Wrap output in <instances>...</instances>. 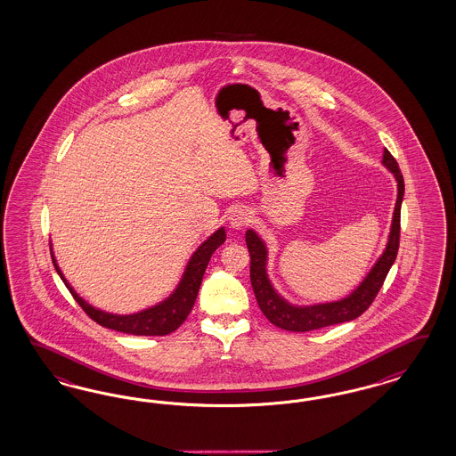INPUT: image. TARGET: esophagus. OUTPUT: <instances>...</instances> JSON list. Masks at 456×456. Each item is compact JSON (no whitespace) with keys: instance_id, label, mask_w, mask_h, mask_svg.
<instances>
[{"instance_id":"esophagus-1","label":"esophagus","mask_w":456,"mask_h":456,"mask_svg":"<svg viewBox=\"0 0 456 456\" xmlns=\"http://www.w3.org/2000/svg\"><path fill=\"white\" fill-rule=\"evenodd\" d=\"M248 222H250V216L244 208H235L229 217V224L232 225V229H244L246 225H248Z\"/></svg>"}]
</instances>
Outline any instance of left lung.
Listing matches in <instances>:
<instances>
[{"label": "left lung", "instance_id": "obj_1", "mask_svg": "<svg viewBox=\"0 0 456 456\" xmlns=\"http://www.w3.org/2000/svg\"><path fill=\"white\" fill-rule=\"evenodd\" d=\"M383 164L395 174V177L398 180V199H396V208H395L387 250L371 269V273L362 281V284L359 286L358 289L343 301L318 304V305H311V307H294L286 303L282 297L277 296L276 290L273 289L267 274H265L267 250H265L263 240L252 231L246 232V242H248V256H250V284H252V289H254L256 299H257L264 316L277 328L294 332L314 331V330H321L326 326H334V324H341L346 321L359 318L373 304L385 279H387L391 265L396 261V256H398L401 202H403V195H404V180L401 175L400 167L395 160V157L387 149L383 153Z\"/></svg>", "mask_w": 456, "mask_h": 456}]
</instances>
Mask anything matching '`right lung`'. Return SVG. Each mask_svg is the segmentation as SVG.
Instances as JSON below:
<instances>
[{
  "mask_svg": "<svg viewBox=\"0 0 456 456\" xmlns=\"http://www.w3.org/2000/svg\"><path fill=\"white\" fill-rule=\"evenodd\" d=\"M224 240H225V231L224 229H219L216 234L210 235L208 240L195 250L177 290L164 303L151 307L147 311L137 313V314H130V316L107 314L103 311H98L95 307H92L90 304L85 303L82 297L69 288V282L60 273L53 256H52V259L55 264L56 273L67 284V288L71 292V296L75 297V301L80 304V307L86 313V316L94 319L97 324L113 330V331L134 334V336H166V334L175 331L180 324L187 319V316L191 314L195 299H197V294H199L202 277H204V273L208 269V261H210L212 254L216 252V248L224 244Z\"/></svg>",
  "mask_w": 456,
  "mask_h": 456,
  "instance_id": "obj_1",
  "label": "right lung"
}]
</instances>
